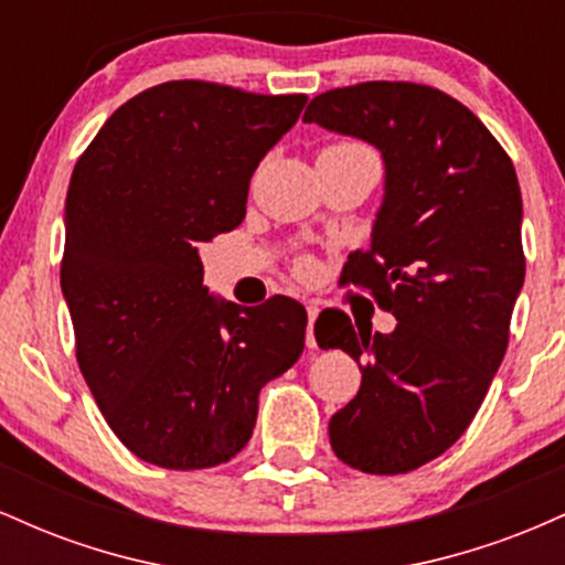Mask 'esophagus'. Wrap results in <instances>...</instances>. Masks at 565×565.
<instances>
[{"label":"esophagus","instance_id":"1","mask_svg":"<svg viewBox=\"0 0 565 565\" xmlns=\"http://www.w3.org/2000/svg\"><path fill=\"white\" fill-rule=\"evenodd\" d=\"M319 319V308L316 305H308V334H305V345L316 348V334H313V323Z\"/></svg>","mask_w":565,"mask_h":565}]
</instances>
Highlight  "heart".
Returning a JSON list of instances; mask_svg holds the SVG:
<instances>
[{
    "instance_id": "b5f03b06",
    "label": "heart",
    "mask_w": 565,
    "mask_h": 565,
    "mask_svg": "<svg viewBox=\"0 0 565 565\" xmlns=\"http://www.w3.org/2000/svg\"><path fill=\"white\" fill-rule=\"evenodd\" d=\"M329 148H364V146H359V142H337V146H329Z\"/></svg>"
}]
</instances>
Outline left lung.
<instances>
[{
  "label": "left lung",
  "mask_w": 565,
  "mask_h": 565,
  "mask_svg": "<svg viewBox=\"0 0 565 565\" xmlns=\"http://www.w3.org/2000/svg\"><path fill=\"white\" fill-rule=\"evenodd\" d=\"M302 121L382 153L385 193L345 281L395 316L391 334L316 321V342L359 361L361 387L329 419L342 462L398 476L468 430L504 359L521 295L523 201L515 167L470 108L412 82L313 97Z\"/></svg>",
  "instance_id": "1"
}]
</instances>
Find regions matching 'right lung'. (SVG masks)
Wrapping results in <instances>:
<instances>
[{
	"label": "right lung",
	"instance_id": "obj_1",
	"mask_svg": "<svg viewBox=\"0 0 565 565\" xmlns=\"http://www.w3.org/2000/svg\"><path fill=\"white\" fill-rule=\"evenodd\" d=\"M305 100L157 84L76 161L61 265L76 361L116 438L146 462H228L252 438L265 382L300 359L302 305L210 295L199 244L242 223L252 174Z\"/></svg>",
	"mask_w": 565,
	"mask_h": 565
}]
</instances>
